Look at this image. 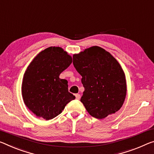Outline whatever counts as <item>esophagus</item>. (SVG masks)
Masks as SVG:
<instances>
[{
  "label": "esophagus",
  "mask_w": 154,
  "mask_h": 154,
  "mask_svg": "<svg viewBox=\"0 0 154 154\" xmlns=\"http://www.w3.org/2000/svg\"><path fill=\"white\" fill-rule=\"evenodd\" d=\"M75 97H76L77 99H79L81 98V96H80L79 94H75Z\"/></svg>",
  "instance_id": "obj_1"
}]
</instances>
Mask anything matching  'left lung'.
<instances>
[{"label":"left lung","mask_w":154,"mask_h":154,"mask_svg":"<svg viewBox=\"0 0 154 154\" xmlns=\"http://www.w3.org/2000/svg\"><path fill=\"white\" fill-rule=\"evenodd\" d=\"M73 65L82 75L84 92L81 102L94 118L102 119L115 113L126 97V80L123 69L110 53L99 46L73 55Z\"/></svg>","instance_id":"left-lung-1"}]
</instances>
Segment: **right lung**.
<instances>
[{
    "label": "right lung",
    "mask_w": 154,
    "mask_h": 154,
    "mask_svg": "<svg viewBox=\"0 0 154 154\" xmlns=\"http://www.w3.org/2000/svg\"><path fill=\"white\" fill-rule=\"evenodd\" d=\"M72 63V57L61 47L51 46L34 57L24 74L22 95L26 106L38 117L50 120L62 113L75 99L68 82L59 77Z\"/></svg>",
    "instance_id": "add662e5"
}]
</instances>
